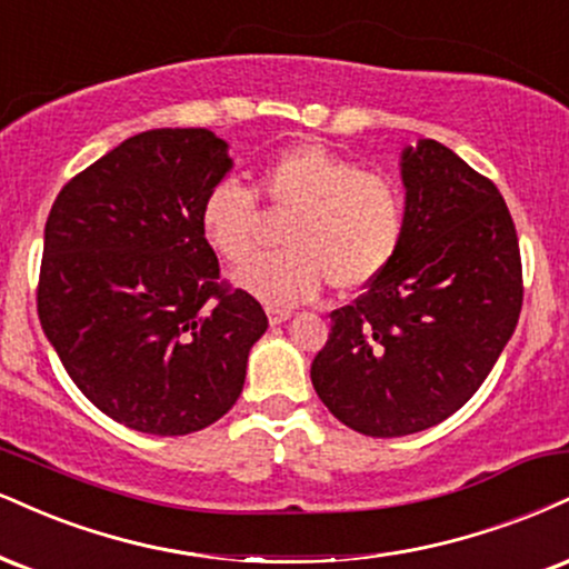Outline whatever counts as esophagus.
Segmentation results:
<instances>
[{
    "instance_id": "1",
    "label": "esophagus",
    "mask_w": 569,
    "mask_h": 569,
    "mask_svg": "<svg viewBox=\"0 0 569 569\" xmlns=\"http://www.w3.org/2000/svg\"><path fill=\"white\" fill-rule=\"evenodd\" d=\"M267 318H270L272 326L286 323L291 318V310H286V307H267Z\"/></svg>"
}]
</instances>
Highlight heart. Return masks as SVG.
Returning <instances> with one entry per match:
<instances>
[{
    "instance_id": "obj_1",
    "label": "heart",
    "mask_w": 569,
    "mask_h": 569,
    "mask_svg": "<svg viewBox=\"0 0 569 569\" xmlns=\"http://www.w3.org/2000/svg\"><path fill=\"white\" fill-rule=\"evenodd\" d=\"M257 197L289 210L286 250L246 263L236 283L272 307L297 305L331 283L355 293L379 280L400 254L408 230V196L392 174L320 142L278 150L254 177V190L224 177L201 201V232L219 257L241 264L256 244Z\"/></svg>"
}]
</instances>
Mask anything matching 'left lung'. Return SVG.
Wrapping results in <instances>:
<instances>
[{
  "instance_id": "8db88e82",
  "label": "left lung",
  "mask_w": 569,
  "mask_h": 569,
  "mask_svg": "<svg viewBox=\"0 0 569 569\" xmlns=\"http://www.w3.org/2000/svg\"><path fill=\"white\" fill-rule=\"evenodd\" d=\"M408 230L400 254L352 305L310 376L323 406L368 437L421 432L480 389L522 310L515 219L488 177L450 148L402 153Z\"/></svg>"
}]
</instances>
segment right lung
Segmentation results:
<instances>
[{"label":"right lung","mask_w":569,"mask_h":569,"mask_svg":"<svg viewBox=\"0 0 569 569\" xmlns=\"http://www.w3.org/2000/svg\"><path fill=\"white\" fill-rule=\"evenodd\" d=\"M230 169L209 129H150L71 177L44 224L37 310L89 402L146 435H190L243 389L262 305L219 278L201 201Z\"/></svg>","instance_id":"1"}]
</instances>
